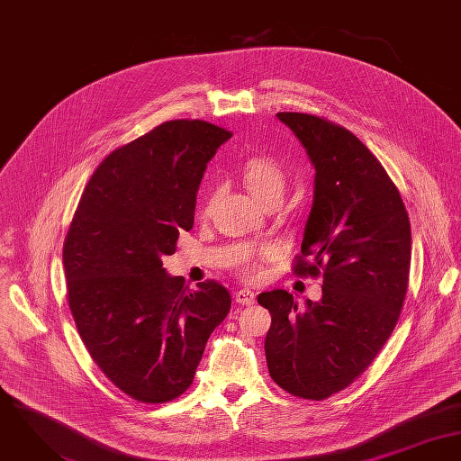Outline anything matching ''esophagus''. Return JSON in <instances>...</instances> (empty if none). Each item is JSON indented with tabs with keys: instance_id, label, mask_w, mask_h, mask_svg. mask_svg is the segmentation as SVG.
Returning <instances> with one entry per match:
<instances>
[{
	"instance_id": "34e87169",
	"label": "esophagus",
	"mask_w": 461,
	"mask_h": 461,
	"mask_svg": "<svg viewBox=\"0 0 461 461\" xmlns=\"http://www.w3.org/2000/svg\"><path fill=\"white\" fill-rule=\"evenodd\" d=\"M235 303L240 306H251L255 304V294L249 290H239L235 294Z\"/></svg>"
}]
</instances>
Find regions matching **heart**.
Returning a JSON list of instances; mask_svg holds the SVG:
<instances>
[{
	"label": "heart",
	"instance_id": "1",
	"mask_svg": "<svg viewBox=\"0 0 461 461\" xmlns=\"http://www.w3.org/2000/svg\"><path fill=\"white\" fill-rule=\"evenodd\" d=\"M242 178L249 191L263 203L270 196L283 194L286 184V173L283 166L268 154L249 155L240 166ZM212 198V196H210ZM208 198V202H210ZM206 202V205H208ZM265 255H249L242 261V274L248 279H259L263 276Z\"/></svg>",
	"mask_w": 461,
	"mask_h": 461
}]
</instances>
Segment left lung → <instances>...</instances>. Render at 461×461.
Segmentation results:
<instances>
[{"label":"left lung","mask_w":461,"mask_h":461,"mask_svg":"<svg viewBox=\"0 0 461 461\" xmlns=\"http://www.w3.org/2000/svg\"><path fill=\"white\" fill-rule=\"evenodd\" d=\"M314 166V202L299 277H321L301 309L285 290L258 295L272 323L265 356L286 393L320 402L347 389L393 334L409 288V212L378 158L348 129L316 114L277 113Z\"/></svg>","instance_id":"left-lung-1"}]
</instances>
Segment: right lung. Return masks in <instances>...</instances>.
Here are the masks:
<instances>
[{
    "instance_id": "1",
    "label": "right lung",
    "mask_w": 461,
    "mask_h": 461,
    "mask_svg": "<svg viewBox=\"0 0 461 461\" xmlns=\"http://www.w3.org/2000/svg\"><path fill=\"white\" fill-rule=\"evenodd\" d=\"M231 132L205 120H169L113 150L86 184L63 242L68 307L94 362L127 396L166 403L194 380L231 297L198 290L162 268L194 224L208 160Z\"/></svg>"
}]
</instances>
